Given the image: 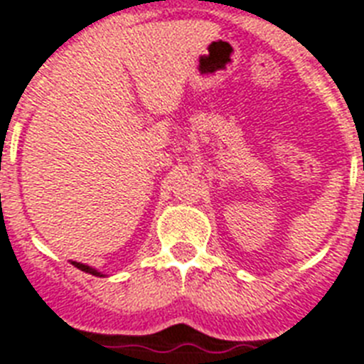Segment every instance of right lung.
<instances>
[{"label": "right lung", "mask_w": 364, "mask_h": 364, "mask_svg": "<svg viewBox=\"0 0 364 364\" xmlns=\"http://www.w3.org/2000/svg\"><path fill=\"white\" fill-rule=\"evenodd\" d=\"M73 265H75V267H78V269H80V271H85V273H90V274H95V277H102V274H100V273H99V271H97V269L90 267V265L78 264V262H73Z\"/></svg>", "instance_id": "right-lung-1"}]
</instances>
